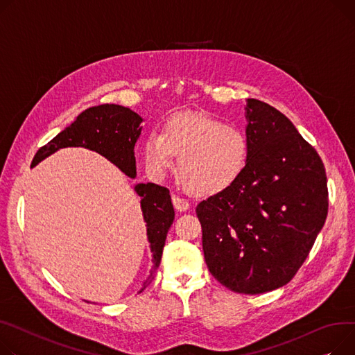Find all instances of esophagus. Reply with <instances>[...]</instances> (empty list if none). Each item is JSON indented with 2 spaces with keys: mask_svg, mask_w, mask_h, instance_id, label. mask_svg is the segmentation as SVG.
<instances>
[{
  "mask_svg": "<svg viewBox=\"0 0 355 355\" xmlns=\"http://www.w3.org/2000/svg\"><path fill=\"white\" fill-rule=\"evenodd\" d=\"M173 204H174V208L177 211H187L188 208H190V202H188L187 200L178 197V196H173Z\"/></svg>",
  "mask_w": 355,
  "mask_h": 355,
  "instance_id": "1",
  "label": "esophagus"
}]
</instances>
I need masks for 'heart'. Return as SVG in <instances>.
<instances>
[{
    "mask_svg": "<svg viewBox=\"0 0 355 355\" xmlns=\"http://www.w3.org/2000/svg\"><path fill=\"white\" fill-rule=\"evenodd\" d=\"M144 161L162 175L178 157L177 171L188 191L217 196L240 180L250 158L247 137L208 112H178L144 141Z\"/></svg>",
    "mask_w": 355,
    "mask_h": 355,
    "instance_id": "1",
    "label": "heart"
}]
</instances>
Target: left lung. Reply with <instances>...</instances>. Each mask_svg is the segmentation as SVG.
I'll list each match as a JSON object with an SVG mask.
<instances>
[{"label":"left lung","instance_id":"left-lung-1","mask_svg":"<svg viewBox=\"0 0 355 355\" xmlns=\"http://www.w3.org/2000/svg\"><path fill=\"white\" fill-rule=\"evenodd\" d=\"M245 171L196 211L209 272L240 294L277 290L309 257L328 212L324 164L288 118L247 100Z\"/></svg>","mask_w":355,"mask_h":355}]
</instances>
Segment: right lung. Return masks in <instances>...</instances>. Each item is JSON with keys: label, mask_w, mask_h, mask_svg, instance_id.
Returning a JSON list of instances; mask_svg holds the SVG:
<instances>
[{"label": "right lung", "mask_w": 355, "mask_h": 355, "mask_svg": "<svg viewBox=\"0 0 355 355\" xmlns=\"http://www.w3.org/2000/svg\"><path fill=\"white\" fill-rule=\"evenodd\" d=\"M141 123H143V118L123 105L103 104L91 107L83 111L73 124L57 134L49 144L37 151L33 159V167L61 148L84 147L101 154L125 175L135 178L134 147L143 130ZM134 191L141 197V211L147 223V237L154 263L150 277L144 282V287L141 288L143 291L154 278L155 270L161 263L165 239H167V232L175 214L170 191L165 187L153 182L137 184Z\"/></svg>", "instance_id": "add662e5"}]
</instances>
